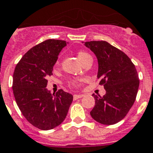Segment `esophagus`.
Instances as JSON below:
<instances>
[{
    "instance_id": "obj_1",
    "label": "esophagus",
    "mask_w": 153,
    "mask_h": 153,
    "mask_svg": "<svg viewBox=\"0 0 153 153\" xmlns=\"http://www.w3.org/2000/svg\"><path fill=\"white\" fill-rule=\"evenodd\" d=\"M84 95H74V100H78V99H80V98L83 97Z\"/></svg>"
}]
</instances>
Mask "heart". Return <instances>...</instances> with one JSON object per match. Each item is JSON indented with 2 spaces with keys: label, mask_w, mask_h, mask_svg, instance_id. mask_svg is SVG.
<instances>
[{
  "label": "heart",
  "mask_w": 153,
  "mask_h": 153,
  "mask_svg": "<svg viewBox=\"0 0 153 153\" xmlns=\"http://www.w3.org/2000/svg\"><path fill=\"white\" fill-rule=\"evenodd\" d=\"M77 55H78V58H79V60L82 62V63L85 60H87V58H91L89 53H87V52H85V51H79V52L77 53ZM58 66H59V62H57L55 64V67H58ZM69 85H70V86H72V87H78L80 86V81H79V79H73L69 81Z\"/></svg>",
  "instance_id": "obj_1"
}]
</instances>
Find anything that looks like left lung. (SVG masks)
Wrapping results in <instances>:
<instances>
[{"instance_id":"8db88e82","label":"left lung","mask_w":153,"mask_h":153,"mask_svg":"<svg viewBox=\"0 0 153 153\" xmlns=\"http://www.w3.org/2000/svg\"><path fill=\"white\" fill-rule=\"evenodd\" d=\"M98 58L97 78L106 90L101 97L93 94L95 105L90 112L95 121L111 125L122 120L136 100L140 79L135 65L122 51L105 42H86Z\"/></svg>"}]
</instances>
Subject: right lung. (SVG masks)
<instances>
[{
	"label": "right lung",
	"mask_w": 153,
	"mask_h": 153,
	"mask_svg": "<svg viewBox=\"0 0 153 153\" xmlns=\"http://www.w3.org/2000/svg\"><path fill=\"white\" fill-rule=\"evenodd\" d=\"M66 41L48 39L33 46L23 55L15 67L13 91L22 115L41 130H51L66 118L73 95L62 89L51 94L45 87L47 77Z\"/></svg>",
	"instance_id": "obj_1"
}]
</instances>
